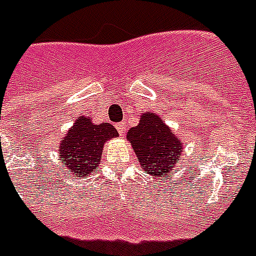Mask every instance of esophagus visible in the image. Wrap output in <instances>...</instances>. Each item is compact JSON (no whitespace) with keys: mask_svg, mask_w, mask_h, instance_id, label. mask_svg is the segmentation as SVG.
I'll use <instances>...</instances> for the list:
<instances>
[{"mask_svg":"<svg viewBox=\"0 0 256 256\" xmlns=\"http://www.w3.org/2000/svg\"><path fill=\"white\" fill-rule=\"evenodd\" d=\"M116 128L118 130L120 135H124V134H125V131H126L125 125H122V124H117V125H116Z\"/></svg>","mask_w":256,"mask_h":256,"instance_id":"1","label":"esophagus"}]
</instances>
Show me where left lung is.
Here are the masks:
<instances>
[{"instance_id": "1", "label": "left lung", "mask_w": 256, "mask_h": 256, "mask_svg": "<svg viewBox=\"0 0 256 256\" xmlns=\"http://www.w3.org/2000/svg\"><path fill=\"white\" fill-rule=\"evenodd\" d=\"M128 139L143 170L153 176H168L183 150L180 139L154 113H144L139 125L130 128Z\"/></svg>"}]
</instances>
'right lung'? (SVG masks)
I'll return each mask as SVG.
<instances>
[{
	"label": "right lung",
	"instance_id": "add662e5",
	"mask_svg": "<svg viewBox=\"0 0 256 256\" xmlns=\"http://www.w3.org/2000/svg\"><path fill=\"white\" fill-rule=\"evenodd\" d=\"M114 136H118V132L110 124L94 125L84 116L77 118L59 146V156L66 174L74 178L94 174L100 164L104 143Z\"/></svg>",
	"mask_w": 256,
	"mask_h": 256
}]
</instances>
